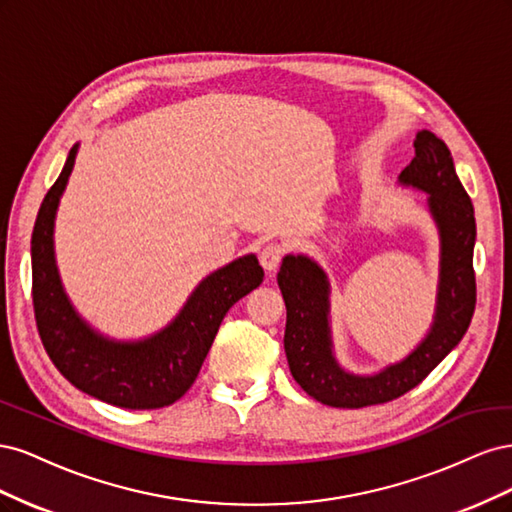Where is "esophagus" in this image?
Segmentation results:
<instances>
[{"mask_svg":"<svg viewBox=\"0 0 512 512\" xmlns=\"http://www.w3.org/2000/svg\"><path fill=\"white\" fill-rule=\"evenodd\" d=\"M284 252H286L284 245H280V243L265 245V247H262V252H260V265L265 267L269 273H273L277 267H280Z\"/></svg>","mask_w":512,"mask_h":512,"instance_id":"esophagus-1","label":"esophagus"}]
</instances>
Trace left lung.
I'll return each instance as SVG.
<instances>
[{
    "instance_id": "left-lung-1",
    "label": "left lung",
    "mask_w": 512,
    "mask_h": 512,
    "mask_svg": "<svg viewBox=\"0 0 512 512\" xmlns=\"http://www.w3.org/2000/svg\"><path fill=\"white\" fill-rule=\"evenodd\" d=\"M414 151V160L401 170L397 181L427 194L425 205L440 237V269L433 322L408 356L376 374L344 369L335 356L327 271L305 254H286L277 273L286 301L284 350L290 374L324 406L365 408L401 397L438 367L470 327L476 305L472 200L455 173L451 151L436 134L416 132Z\"/></svg>"
}]
</instances>
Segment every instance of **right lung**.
Returning a JSON list of instances; mask_svg holds the SVG:
<instances>
[{
    "label": "right lung",
    "instance_id": "add662e5",
    "mask_svg": "<svg viewBox=\"0 0 512 512\" xmlns=\"http://www.w3.org/2000/svg\"><path fill=\"white\" fill-rule=\"evenodd\" d=\"M81 143L46 192L32 235L34 312L46 354L76 389L128 410L175 404L194 384L228 309L262 284L256 254H245L209 273L164 329L141 339H115L79 314L61 282L55 260L59 200Z\"/></svg>",
    "mask_w": 512,
    "mask_h": 512
}]
</instances>
